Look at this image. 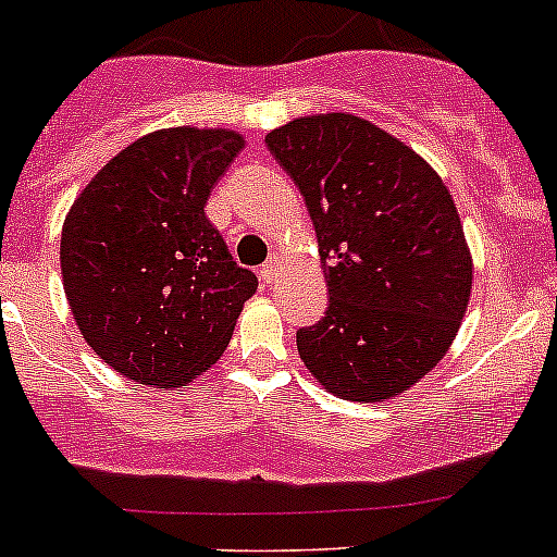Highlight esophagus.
Returning a JSON list of instances; mask_svg holds the SVG:
<instances>
[{"instance_id": "34e87169", "label": "esophagus", "mask_w": 557, "mask_h": 557, "mask_svg": "<svg viewBox=\"0 0 557 557\" xmlns=\"http://www.w3.org/2000/svg\"><path fill=\"white\" fill-rule=\"evenodd\" d=\"M258 274H261L263 283H272L274 274H277V261H274V258H272V261H267L261 269H258Z\"/></svg>"}]
</instances>
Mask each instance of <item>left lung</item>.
<instances>
[{"mask_svg":"<svg viewBox=\"0 0 557 557\" xmlns=\"http://www.w3.org/2000/svg\"><path fill=\"white\" fill-rule=\"evenodd\" d=\"M267 148L305 196L329 307L296 331L320 385L380 401L429 374L471 294V256L442 177L414 150L347 112L296 117Z\"/></svg>","mask_w":557,"mask_h":557,"instance_id":"1","label":"left lung"}]
</instances>
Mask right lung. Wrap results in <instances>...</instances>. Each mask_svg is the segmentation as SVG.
<instances>
[{
    "mask_svg": "<svg viewBox=\"0 0 557 557\" xmlns=\"http://www.w3.org/2000/svg\"><path fill=\"white\" fill-rule=\"evenodd\" d=\"M245 139L161 128L83 188L61 232V274L83 339L123 377L180 387L226 350L258 280L205 207Z\"/></svg>",
    "mask_w": 557,
    "mask_h": 557,
    "instance_id": "1",
    "label": "right lung"
}]
</instances>
